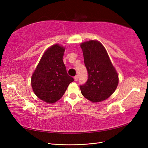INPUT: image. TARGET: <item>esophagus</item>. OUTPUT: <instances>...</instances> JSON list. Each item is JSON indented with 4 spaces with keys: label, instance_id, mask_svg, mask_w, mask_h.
<instances>
[{
    "label": "esophagus",
    "instance_id": "esophagus-1",
    "mask_svg": "<svg viewBox=\"0 0 148 148\" xmlns=\"http://www.w3.org/2000/svg\"><path fill=\"white\" fill-rule=\"evenodd\" d=\"M74 79H75V81H78V75H76L75 77V78H74Z\"/></svg>",
    "mask_w": 148,
    "mask_h": 148
}]
</instances>
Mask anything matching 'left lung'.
<instances>
[{
    "instance_id": "1",
    "label": "left lung",
    "mask_w": 148,
    "mask_h": 148,
    "mask_svg": "<svg viewBox=\"0 0 148 148\" xmlns=\"http://www.w3.org/2000/svg\"><path fill=\"white\" fill-rule=\"evenodd\" d=\"M88 78L80 85L82 95L92 102L107 99L115 91L119 76L105 47L96 40L81 44Z\"/></svg>"
}]
</instances>
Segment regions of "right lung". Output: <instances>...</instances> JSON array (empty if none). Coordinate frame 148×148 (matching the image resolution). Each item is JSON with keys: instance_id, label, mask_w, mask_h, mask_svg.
<instances>
[{"instance_id": "1", "label": "right lung", "mask_w": 148, "mask_h": 148, "mask_svg": "<svg viewBox=\"0 0 148 148\" xmlns=\"http://www.w3.org/2000/svg\"><path fill=\"white\" fill-rule=\"evenodd\" d=\"M65 48L54 44L44 52L31 77V86L40 99L52 104L63 96L74 81L66 72L63 56Z\"/></svg>"}]
</instances>
